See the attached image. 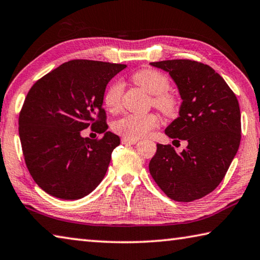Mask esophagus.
<instances>
[{
  "instance_id": "esophagus-1",
  "label": "esophagus",
  "mask_w": 260,
  "mask_h": 260,
  "mask_svg": "<svg viewBox=\"0 0 260 260\" xmlns=\"http://www.w3.org/2000/svg\"><path fill=\"white\" fill-rule=\"evenodd\" d=\"M139 142L138 139H129V138H122L121 143L122 144H136Z\"/></svg>"
}]
</instances>
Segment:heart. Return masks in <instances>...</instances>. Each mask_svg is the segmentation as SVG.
Returning <instances> with one entry per match:
<instances>
[{
  "instance_id": "heart-1",
  "label": "heart",
  "mask_w": 260,
  "mask_h": 260,
  "mask_svg": "<svg viewBox=\"0 0 260 260\" xmlns=\"http://www.w3.org/2000/svg\"><path fill=\"white\" fill-rule=\"evenodd\" d=\"M135 85L143 88L150 95H153L152 104L166 116H174L179 110L177 96L167 89L170 80L164 73L153 69H144L134 73L132 77ZM124 83L121 80H114L108 87L104 94V104L110 111H117L121 105ZM159 120L152 113H128L120 118L114 124V131L124 135L125 138L140 139L148 135L158 126Z\"/></svg>"
}]
</instances>
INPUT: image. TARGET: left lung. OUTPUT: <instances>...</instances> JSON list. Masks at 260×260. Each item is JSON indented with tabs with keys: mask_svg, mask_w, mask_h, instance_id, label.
<instances>
[{
	"mask_svg": "<svg viewBox=\"0 0 260 260\" xmlns=\"http://www.w3.org/2000/svg\"><path fill=\"white\" fill-rule=\"evenodd\" d=\"M170 74L182 100L179 117L166 127L174 141L188 146L178 153L157 144L149 162L153 180L170 199L191 202L222 181L241 141V112L235 94L209 65L189 59L150 63Z\"/></svg>",
	"mask_w": 260,
	"mask_h": 260,
	"instance_id": "1",
	"label": "left lung"
}]
</instances>
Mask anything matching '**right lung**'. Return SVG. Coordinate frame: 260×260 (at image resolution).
<instances>
[{"instance_id":"right-lung-1","label":"right lung","mask_w":260,"mask_h":260,"mask_svg":"<svg viewBox=\"0 0 260 260\" xmlns=\"http://www.w3.org/2000/svg\"><path fill=\"white\" fill-rule=\"evenodd\" d=\"M124 64L74 59L30 88L19 114V138L34 181L60 200H80L102 181L119 136L107 131L103 100ZM89 125L101 140L81 136Z\"/></svg>"}]
</instances>
